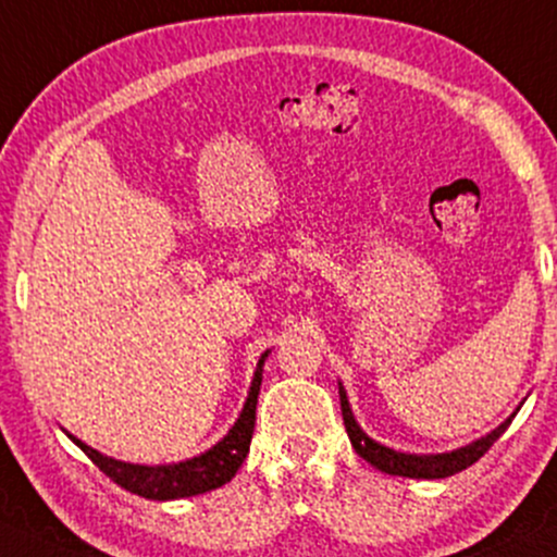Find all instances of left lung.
<instances>
[{"mask_svg": "<svg viewBox=\"0 0 557 557\" xmlns=\"http://www.w3.org/2000/svg\"><path fill=\"white\" fill-rule=\"evenodd\" d=\"M338 394H341V412H344L346 433L348 438H351V447L357 449V455L362 457V460H368L372 468L383 470V473L388 475H405V479H447V475H455L460 473V470L470 468L475 460H481V457L486 455L488 447H492L499 436H503L507 425L512 423V418H516L518 412L516 409L503 425H497L492 433H486V436L475 438V442L468 444V447L444 451V455H407V451L383 447V444H377L375 438H370L368 433L359 428L357 420H354L351 407H348V399H346V391L341 383H338Z\"/></svg>", "mask_w": 557, "mask_h": 557, "instance_id": "left-lung-1", "label": "left lung"}]
</instances>
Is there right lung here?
Returning a JSON list of instances; mask_svg holds the SVG:
<instances>
[{
	"label": "right lung",
	"instance_id": "1",
	"mask_svg": "<svg viewBox=\"0 0 557 557\" xmlns=\"http://www.w3.org/2000/svg\"><path fill=\"white\" fill-rule=\"evenodd\" d=\"M269 351L261 354L259 364H256L253 383H250L248 399L243 405L240 418L235 420V425L230 428L227 436L222 442H216L209 451L193 457V460L171 462V466H134V462H121L113 457L100 455L97 449L87 447L82 438L71 436L69 438L76 444L84 455L95 462L110 481H115L119 486H124L126 492L139 494L145 499H182V497H195V494L211 492V488L224 486L227 481L235 479L237 468L246 460L250 436H253L256 425V401H259V388H261V370H264V359Z\"/></svg>",
	"mask_w": 557,
	"mask_h": 557
}]
</instances>
